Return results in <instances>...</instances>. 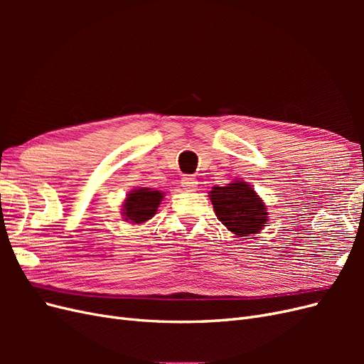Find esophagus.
I'll use <instances>...</instances> for the list:
<instances>
[{"label":"esophagus","mask_w":364,"mask_h":364,"mask_svg":"<svg viewBox=\"0 0 364 364\" xmlns=\"http://www.w3.org/2000/svg\"><path fill=\"white\" fill-rule=\"evenodd\" d=\"M182 186L186 191H194L197 188V181L194 178H191V176H185V178L182 179Z\"/></svg>","instance_id":"esophagus-1"}]
</instances>
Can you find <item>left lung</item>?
Returning a JSON list of instances; mask_svg holds the SVG:
<instances>
[{
  "mask_svg": "<svg viewBox=\"0 0 364 364\" xmlns=\"http://www.w3.org/2000/svg\"><path fill=\"white\" fill-rule=\"evenodd\" d=\"M217 218L238 237L258 234L269 222V213L261 197L243 181L226 186H213L209 191Z\"/></svg>",
  "mask_w": 364,
  "mask_h": 364,
  "instance_id": "left-lung-1",
  "label": "left lung"
}]
</instances>
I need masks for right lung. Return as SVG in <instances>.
Listing matches in <instances>:
<instances>
[{"label":"right lung","mask_w":364,"mask_h":364,"mask_svg":"<svg viewBox=\"0 0 364 364\" xmlns=\"http://www.w3.org/2000/svg\"><path fill=\"white\" fill-rule=\"evenodd\" d=\"M164 193L151 188L130 191L123 203V217L129 223H144L156 214Z\"/></svg>","instance_id":"add662e5"}]
</instances>
